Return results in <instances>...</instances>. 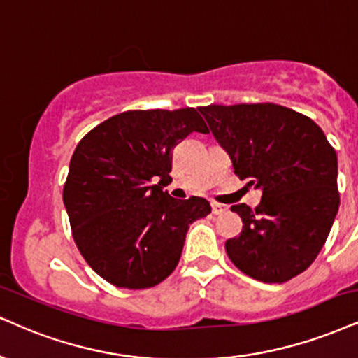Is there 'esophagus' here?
Returning <instances> with one entry per match:
<instances>
[{"label":"esophagus","instance_id":"34e87169","mask_svg":"<svg viewBox=\"0 0 358 358\" xmlns=\"http://www.w3.org/2000/svg\"><path fill=\"white\" fill-rule=\"evenodd\" d=\"M222 213H226V206L217 204V202H213V214L214 215H220Z\"/></svg>","mask_w":358,"mask_h":358}]
</instances>
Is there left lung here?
Segmentation results:
<instances>
[{
	"label": "left lung",
	"mask_w": 358,
	"mask_h": 358,
	"mask_svg": "<svg viewBox=\"0 0 358 358\" xmlns=\"http://www.w3.org/2000/svg\"><path fill=\"white\" fill-rule=\"evenodd\" d=\"M234 174L262 191L260 204L232 206L242 232L226 242L234 266L266 284L306 271L341 206L337 154L310 117L272 103L199 108Z\"/></svg>",
	"instance_id": "left-lung-1"
}]
</instances>
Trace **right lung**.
Returning a JSON list of instances; mask_svg holds the SVG:
<instances>
[{"mask_svg":"<svg viewBox=\"0 0 358 358\" xmlns=\"http://www.w3.org/2000/svg\"><path fill=\"white\" fill-rule=\"evenodd\" d=\"M209 132L194 108L126 111L106 119L74 149L63 201L74 242L90 267L122 289H149L169 277L187 229L210 214L202 197L179 201L162 189L172 149Z\"/></svg>","mask_w":358,"mask_h":358,"instance_id":"1","label":"right lung"}]
</instances>
